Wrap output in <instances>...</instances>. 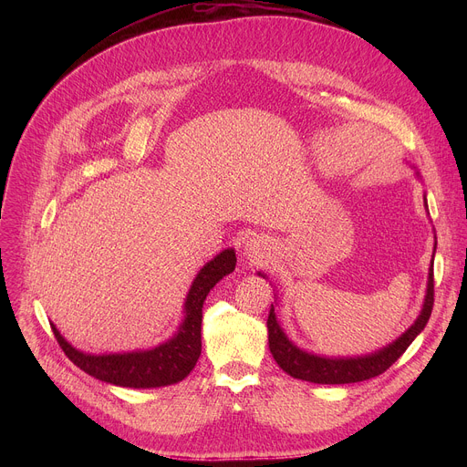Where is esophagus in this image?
I'll use <instances>...</instances> for the list:
<instances>
[{
    "label": "esophagus",
    "mask_w": 467,
    "mask_h": 467,
    "mask_svg": "<svg viewBox=\"0 0 467 467\" xmlns=\"http://www.w3.org/2000/svg\"><path fill=\"white\" fill-rule=\"evenodd\" d=\"M265 249H268V244H265L260 236H251V238H247L245 244H244V254H245L247 258H253V260L264 256Z\"/></svg>",
    "instance_id": "34e87169"
}]
</instances>
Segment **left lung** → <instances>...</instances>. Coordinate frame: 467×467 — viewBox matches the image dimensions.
Segmentation results:
<instances>
[{"instance_id": "obj_1", "label": "left lung", "mask_w": 467, "mask_h": 467, "mask_svg": "<svg viewBox=\"0 0 467 467\" xmlns=\"http://www.w3.org/2000/svg\"><path fill=\"white\" fill-rule=\"evenodd\" d=\"M420 177V173L416 171ZM421 179V177H420ZM425 207H427V197H425ZM436 238V236H434ZM434 253H436V242H434ZM434 253L429 268V281H427V292L423 299V306L416 321L403 332L401 337L393 340L391 344L360 357H325V355H314L301 348H297L283 330L277 314L275 305L272 303L270 316H268V342L270 351L279 364L283 371H286L290 377L299 380H308L316 384H349V382H360L368 380L371 377H377L384 373L399 357H401L407 348L416 340V337L425 328L432 305H434V274H432V264H434ZM258 277H265L262 272H258Z\"/></svg>"}]
</instances>
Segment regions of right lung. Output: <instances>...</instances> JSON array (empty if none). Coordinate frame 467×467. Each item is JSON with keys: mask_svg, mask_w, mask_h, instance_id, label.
<instances>
[{"mask_svg": "<svg viewBox=\"0 0 467 467\" xmlns=\"http://www.w3.org/2000/svg\"><path fill=\"white\" fill-rule=\"evenodd\" d=\"M234 265L236 253L233 247H227L197 272L186 294L182 308L184 317L177 332L151 349L92 355L76 349L51 323L53 335L66 357L98 380L123 388H161L175 384L193 369L202 355L203 303L216 283L234 272Z\"/></svg>", "mask_w": 467, "mask_h": 467, "instance_id": "right-lung-1", "label": "right lung"}]
</instances>
